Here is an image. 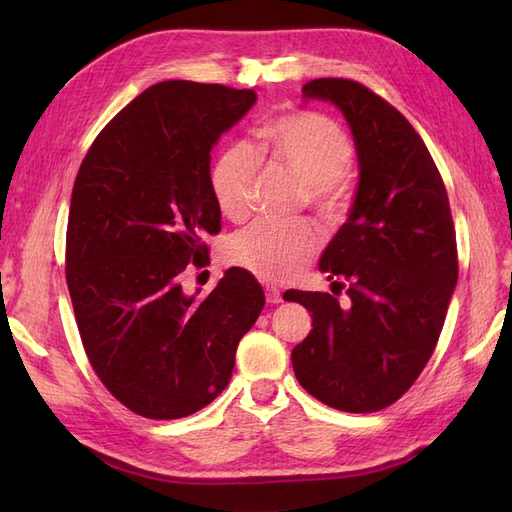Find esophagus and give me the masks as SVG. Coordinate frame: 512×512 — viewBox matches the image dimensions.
Masks as SVG:
<instances>
[{"label": "esophagus", "instance_id": "esophagus-1", "mask_svg": "<svg viewBox=\"0 0 512 512\" xmlns=\"http://www.w3.org/2000/svg\"><path fill=\"white\" fill-rule=\"evenodd\" d=\"M267 303H271V305L282 303V294L275 286H267Z\"/></svg>", "mask_w": 512, "mask_h": 512}]
</instances>
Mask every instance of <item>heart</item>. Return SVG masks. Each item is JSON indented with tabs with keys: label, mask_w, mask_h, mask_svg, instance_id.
I'll use <instances>...</instances> for the list:
<instances>
[{
	"label": "heart",
	"mask_w": 512,
	"mask_h": 512,
	"mask_svg": "<svg viewBox=\"0 0 512 512\" xmlns=\"http://www.w3.org/2000/svg\"><path fill=\"white\" fill-rule=\"evenodd\" d=\"M262 153L301 181L303 196L327 224H337L348 209L346 168L354 147L348 134L318 113H284L262 128ZM260 162L252 147L230 145L213 168V194L230 220L252 211ZM320 237L309 222H258L228 241L226 256L235 267L265 282H284L299 273L318 250Z\"/></svg>",
	"instance_id": "heart-1"
}]
</instances>
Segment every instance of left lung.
<instances>
[{"label":"left lung","mask_w":512,"mask_h":512,"mask_svg":"<svg viewBox=\"0 0 512 512\" xmlns=\"http://www.w3.org/2000/svg\"><path fill=\"white\" fill-rule=\"evenodd\" d=\"M303 100L342 111L359 160L346 224L318 269L329 292L288 290L312 312L292 350L303 389L344 412H376L404 395L427 365L457 286V243L446 188L423 138L397 108L361 83L316 79Z\"/></svg>","instance_id":"1"}]
</instances>
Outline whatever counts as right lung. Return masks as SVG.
<instances>
[{"label":"right lung","instance_id":"add662e5","mask_svg":"<svg viewBox=\"0 0 512 512\" xmlns=\"http://www.w3.org/2000/svg\"><path fill=\"white\" fill-rule=\"evenodd\" d=\"M256 104L254 89L164 81L108 123L74 181L66 280L98 378L132 412L170 421L218 397L265 307L239 267L200 299L181 273L220 230L211 151Z\"/></svg>","mask_w":512,"mask_h":512}]
</instances>
